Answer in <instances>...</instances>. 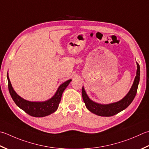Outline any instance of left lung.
Segmentation results:
<instances>
[{"instance_id": "8db88e82", "label": "left lung", "mask_w": 149, "mask_h": 149, "mask_svg": "<svg viewBox=\"0 0 149 149\" xmlns=\"http://www.w3.org/2000/svg\"><path fill=\"white\" fill-rule=\"evenodd\" d=\"M137 66H138V69H137L136 76L130 91L123 99H122L121 101L118 102H116V103L109 104H101L95 103V102L90 100V99L88 97L85 90L83 87V99L84 103H85L86 107L88 109V110L97 116L109 117V116H112L115 114H117L118 113L127 109L134 99L137 93V90H138V86L139 82V76H140V68H139V65L138 63H137Z\"/></svg>"}]
</instances>
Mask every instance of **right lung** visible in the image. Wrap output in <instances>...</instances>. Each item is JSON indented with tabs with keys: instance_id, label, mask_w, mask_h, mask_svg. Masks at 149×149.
<instances>
[{
	"instance_id": "add662e5",
	"label": "right lung",
	"mask_w": 149,
	"mask_h": 149,
	"mask_svg": "<svg viewBox=\"0 0 149 149\" xmlns=\"http://www.w3.org/2000/svg\"><path fill=\"white\" fill-rule=\"evenodd\" d=\"M7 78L8 81L9 92H10L11 97H12L15 103L20 109H21L25 112L27 113L28 114L37 118L45 117V116H48L56 111L58 107H59V104L61 101L64 90H65L72 81L71 79L68 80L60 85L55 94L50 100L44 102H31L26 101L20 97L14 91L8 75H7Z\"/></svg>"
}]
</instances>
